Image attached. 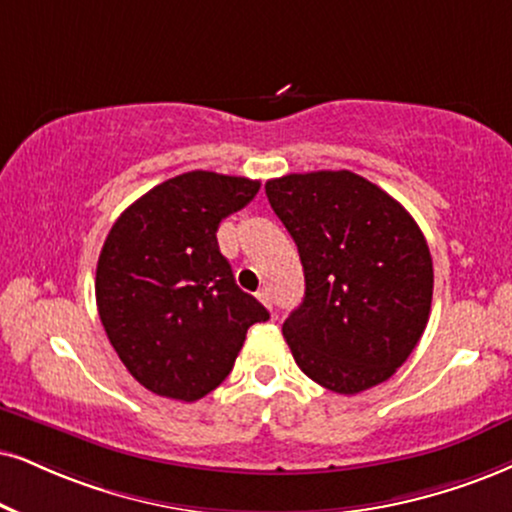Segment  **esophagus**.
<instances>
[{"mask_svg":"<svg viewBox=\"0 0 512 512\" xmlns=\"http://www.w3.org/2000/svg\"><path fill=\"white\" fill-rule=\"evenodd\" d=\"M256 299L261 301V304L266 308H270V311H273V296H270L268 289H261V292H256Z\"/></svg>","mask_w":512,"mask_h":512,"instance_id":"34e87169","label":"esophagus"}]
</instances>
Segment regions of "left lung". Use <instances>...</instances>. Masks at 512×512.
Wrapping results in <instances>:
<instances>
[{
  "label": "left lung",
  "mask_w": 512,
  "mask_h": 512,
  "mask_svg": "<svg viewBox=\"0 0 512 512\" xmlns=\"http://www.w3.org/2000/svg\"><path fill=\"white\" fill-rule=\"evenodd\" d=\"M306 277L282 325L296 365L337 394L387 382L420 342L432 306L430 246L413 216L351 170L266 182Z\"/></svg>",
  "instance_id": "1"
}]
</instances>
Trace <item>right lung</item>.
<instances>
[{
	"mask_svg": "<svg viewBox=\"0 0 512 512\" xmlns=\"http://www.w3.org/2000/svg\"><path fill=\"white\" fill-rule=\"evenodd\" d=\"M261 182L211 170L170 178L125 208L97 263L106 337L142 387L197 401L230 375L246 330L270 313L237 287L218 225Z\"/></svg>",
	"mask_w": 512,
	"mask_h": 512,
	"instance_id": "right-lung-1",
	"label": "right lung"
}]
</instances>
